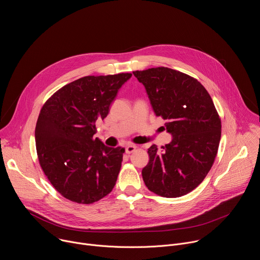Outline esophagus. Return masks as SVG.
I'll return each instance as SVG.
<instances>
[{
  "mask_svg": "<svg viewBox=\"0 0 260 260\" xmlns=\"http://www.w3.org/2000/svg\"><path fill=\"white\" fill-rule=\"evenodd\" d=\"M136 149H137V146H135V145H128V146L125 148V152H126L127 154H131V153L135 152Z\"/></svg>",
  "mask_w": 260,
  "mask_h": 260,
  "instance_id": "esophagus-1",
  "label": "esophagus"
}]
</instances>
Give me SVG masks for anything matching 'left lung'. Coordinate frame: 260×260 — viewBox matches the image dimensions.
I'll return each mask as SVG.
<instances>
[{
  "instance_id": "obj_1",
  "label": "left lung",
  "mask_w": 260,
  "mask_h": 260,
  "mask_svg": "<svg viewBox=\"0 0 260 260\" xmlns=\"http://www.w3.org/2000/svg\"><path fill=\"white\" fill-rule=\"evenodd\" d=\"M145 86L156 116L167 122L170 144L148 149L142 170L150 191L179 198L197 188L210 172L221 138V119L207 89L193 77L165 68L133 72Z\"/></svg>"
}]
</instances>
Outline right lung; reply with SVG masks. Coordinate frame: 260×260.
Masks as SVG:
<instances>
[{"instance_id":"obj_1","label":"right lung","mask_w":260,"mask_h":260,"mask_svg":"<svg viewBox=\"0 0 260 260\" xmlns=\"http://www.w3.org/2000/svg\"><path fill=\"white\" fill-rule=\"evenodd\" d=\"M131 73L85 76L54 92L43 105L35 139L39 164L52 186L67 200L89 205L114 188L124 148L94 138L95 122L109 113Z\"/></svg>"}]
</instances>
